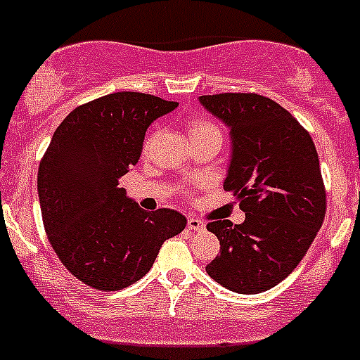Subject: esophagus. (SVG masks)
I'll list each match as a JSON object with an SVG mask.
<instances>
[{"label":"esophagus","instance_id":"1","mask_svg":"<svg viewBox=\"0 0 360 360\" xmlns=\"http://www.w3.org/2000/svg\"><path fill=\"white\" fill-rule=\"evenodd\" d=\"M188 229H190V231H204V229H206V224H204L202 220H199V218L190 217V218H188Z\"/></svg>","mask_w":360,"mask_h":360}]
</instances>
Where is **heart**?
<instances>
[{
    "label": "heart",
    "instance_id": "1",
    "mask_svg": "<svg viewBox=\"0 0 360 360\" xmlns=\"http://www.w3.org/2000/svg\"><path fill=\"white\" fill-rule=\"evenodd\" d=\"M188 133H190L191 140L204 139V136H221L220 127L217 126V122L207 119V117H195V119H191L190 122H188ZM150 146H153V136H149V139L146 140L143 149L147 150Z\"/></svg>",
    "mask_w": 360,
    "mask_h": 360
}]
</instances>
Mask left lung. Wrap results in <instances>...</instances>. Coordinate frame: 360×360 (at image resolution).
I'll list each match as a JSON object with an SVG mask.
<instances>
[{
    "label": "left lung",
    "instance_id": "left-lung-1",
    "mask_svg": "<svg viewBox=\"0 0 360 360\" xmlns=\"http://www.w3.org/2000/svg\"><path fill=\"white\" fill-rule=\"evenodd\" d=\"M199 101L229 126L233 158L224 190L245 213L238 226L207 224L220 254L206 271L234 293H263L298 266L323 224L327 193L316 147L309 131L270 97L227 92Z\"/></svg>",
    "mask_w": 360,
    "mask_h": 360
}]
</instances>
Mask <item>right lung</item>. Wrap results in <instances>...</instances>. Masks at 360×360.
I'll return each instance as SVG.
<instances>
[{
    "label": "right lung",
    "mask_w": 360,
    "mask_h": 360,
    "mask_svg": "<svg viewBox=\"0 0 360 360\" xmlns=\"http://www.w3.org/2000/svg\"><path fill=\"white\" fill-rule=\"evenodd\" d=\"M174 108L176 101L150 94L103 96L62 120L40 160L44 229L63 266L86 286H131L153 268L163 241L186 226L177 211H143L119 188L142 154L147 127Z\"/></svg>",
    "instance_id": "right-lung-1"
}]
</instances>
